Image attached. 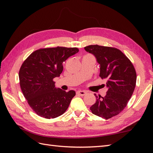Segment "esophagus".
Segmentation results:
<instances>
[{
	"label": "esophagus",
	"instance_id": "1",
	"mask_svg": "<svg viewBox=\"0 0 153 153\" xmlns=\"http://www.w3.org/2000/svg\"><path fill=\"white\" fill-rule=\"evenodd\" d=\"M76 93H77V94L80 95L81 96H85L86 94V92L84 91H81L80 90V91H78L76 92Z\"/></svg>",
	"mask_w": 153,
	"mask_h": 153
}]
</instances>
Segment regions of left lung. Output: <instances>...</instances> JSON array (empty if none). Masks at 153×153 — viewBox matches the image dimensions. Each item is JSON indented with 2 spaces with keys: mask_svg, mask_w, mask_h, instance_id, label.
I'll use <instances>...</instances> for the list:
<instances>
[{
  "mask_svg": "<svg viewBox=\"0 0 153 153\" xmlns=\"http://www.w3.org/2000/svg\"><path fill=\"white\" fill-rule=\"evenodd\" d=\"M84 48L96 57L100 64V76L107 80L106 96L98 97L94 94L96 101L90 110L99 117L110 119L121 113L131 98L136 85L135 69L130 60L117 48L98 45Z\"/></svg>",
  "mask_w": 153,
  "mask_h": 153,
  "instance_id": "obj_1",
  "label": "left lung"
}]
</instances>
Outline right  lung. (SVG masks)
<instances>
[{
    "label": "right lung",
    "instance_id": "obj_1",
    "mask_svg": "<svg viewBox=\"0 0 153 153\" xmlns=\"http://www.w3.org/2000/svg\"><path fill=\"white\" fill-rule=\"evenodd\" d=\"M77 48L57 47L40 48L23 62L19 71L20 85L27 103L39 116L53 119L66 112L76 93L55 87L54 78L63 70V62L78 53Z\"/></svg>",
    "mask_w": 153,
    "mask_h": 153
}]
</instances>
